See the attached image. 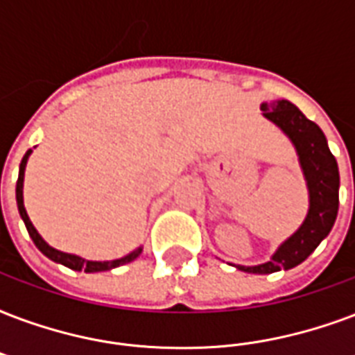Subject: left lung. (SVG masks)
I'll return each instance as SVG.
<instances>
[{
	"instance_id": "8db88e82",
	"label": "left lung",
	"mask_w": 355,
	"mask_h": 355,
	"mask_svg": "<svg viewBox=\"0 0 355 355\" xmlns=\"http://www.w3.org/2000/svg\"><path fill=\"white\" fill-rule=\"evenodd\" d=\"M264 117L277 124L296 147L300 166L309 189V210L304 223L286 238L272 259L257 266H240L248 274H274L304 262L328 236L339 210V167L318 124L305 117L288 100L261 104Z\"/></svg>"
}]
</instances>
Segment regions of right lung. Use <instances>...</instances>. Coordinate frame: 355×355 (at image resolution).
Listing matches in <instances>:
<instances>
[{
  "label": "right lung",
  "instance_id": "1",
  "mask_svg": "<svg viewBox=\"0 0 355 355\" xmlns=\"http://www.w3.org/2000/svg\"><path fill=\"white\" fill-rule=\"evenodd\" d=\"M29 154H31V148L24 154V158L20 162V171H18V182H16V205H18V212H20V218L26 223V229L29 232V236L35 242V245L39 248L42 253H44L48 259H51L53 262H59V264H63V266L70 268V270H76V272H87V274H94V272H105V270H112V268L123 266V264H128V262L135 261L137 257L141 255L143 245H139L137 250H134L132 253H128L123 259H115V261H85V259H81L78 255H70V253H63V251L55 250V248H51L48 243L42 240L37 229L33 227L31 220H29V216L26 212V207H24V173H26V164L27 158H29Z\"/></svg>",
  "mask_w": 355,
  "mask_h": 355
}]
</instances>
